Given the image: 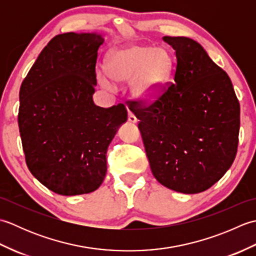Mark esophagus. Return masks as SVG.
Instances as JSON below:
<instances>
[{"label": "esophagus", "instance_id": "1", "mask_svg": "<svg viewBox=\"0 0 256 256\" xmlns=\"http://www.w3.org/2000/svg\"><path fill=\"white\" fill-rule=\"evenodd\" d=\"M128 122L131 123H138V118H135L134 114L132 112H128Z\"/></svg>", "mask_w": 256, "mask_h": 256}]
</instances>
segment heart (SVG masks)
Returning a JSON list of instances; mask_svg holds the SVG:
<instances>
[{
    "label": "heart",
    "mask_w": 256,
    "mask_h": 256,
    "mask_svg": "<svg viewBox=\"0 0 256 256\" xmlns=\"http://www.w3.org/2000/svg\"><path fill=\"white\" fill-rule=\"evenodd\" d=\"M172 72V59L164 48L130 44L108 54L106 72L98 78L106 88L131 82V94L142 104L154 103L164 94Z\"/></svg>",
    "instance_id": "1"
}]
</instances>
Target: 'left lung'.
Wrapping results in <instances>:
<instances>
[{
  "label": "left lung",
  "mask_w": 256,
  "mask_h": 256,
  "mask_svg": "<svg viewBox=\"0 0 256 256\" xmlns=\"http://www.w3.org/2000/svg\"><path fill=\"white\" fill-rule=\"evenodd\" d=\"M174 82L148 108L132 106L156 180L182 194L209 189L236 158L240 104L229 76L192 38L164 36Z\"/></svg>",
  "instance_id": "obj_1"
}]
</instances>
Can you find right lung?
<instances>
[{
  "label": "right lung",
  "instance_id": "obj_1",
  "mask_svg": "<svg viewBox=\"0 0 256 256\" xmlns=\"http://www.w3.org/2000/svg\"><path fill=\"white\" fill-rule=\"evenodd\" d=\"M99 32H64L48 42L20 90L18 128L26 164L38 182L62 196L94 192L104 180L106 150L128 121L123 104L92 99Z\"/></svg>",
  "mask_w": 256,
  "mask_h": 256
}]
</instances>
